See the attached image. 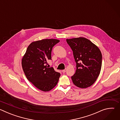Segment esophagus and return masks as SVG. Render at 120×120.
Instances as JSON below:
<instances>
[{"label":"esophagus","instance_id":"34e87169","mask_svg":"<svg viewBox=\"0 0 120 120\" xmlns=\"http://www.w3.org/2000/svg\"><path fill=\"white\" fill-rule=\"evenodd\" d=\"M66 69H64V70H62V72H63V73H64L66 72Z\"/></svg>","mask_w":120,"mask_h":120}]
</instances>
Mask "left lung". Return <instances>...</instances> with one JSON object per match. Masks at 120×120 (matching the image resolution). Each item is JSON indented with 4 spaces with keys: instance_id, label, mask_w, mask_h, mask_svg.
Instances as JSON below:
<instances>
[{
    "instance_id": "8db88e82",
    "label": "left lung",
    "mask_w": 120,
    "mask_h": 120,
    "mask_svg": "<svg viewBox=\"0 0 120 120\" xmlns=\"http://www.w3.org/2000/svg\"><path fill=\"white\" fill-rule=\"evenodd\" d=\"M76 64L75 74L71 77L74 84L81 88L91 86L100 73L102 55L99 48L84 38L67 39Z\"/></svg>"
}]
</instances>
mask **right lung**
I'll return each mask as SVG.
<instances>
[{"label": "right lung", "instance_id": "obj_1", "mask_svg": "<svg viewBox=\"0 0 120 120\" xmlns=\"http://www.w3.org/2000/svg\"><path fill=\"white\" fill-rule=\"evenodd\" d=\"M55 39H45L31 43L22 59V66L27 79L39 90L48 92L57 83L60 74L52 67L47 66L51 60L53 46L59 42Z\"/></svg>", "mask_w": 120, "mask_h": 120}]
</instances>
